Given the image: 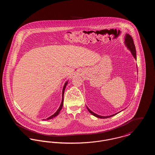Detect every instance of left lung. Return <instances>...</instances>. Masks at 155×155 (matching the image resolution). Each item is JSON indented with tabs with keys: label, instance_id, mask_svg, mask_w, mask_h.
<instances>
[{
	"label": "left lung",
	"instance_id": "8db88e82",
	"mask_svg": "<svg viewBox=\"0 0 155 155\" xmlns=\"http://www.w3.org/2000/svg\"><path fill=\"white\" fill-rule=\"evenodd\" d=\"M125 44L126 45V46H127V48L130 50V51L131 52L132 54H133L134 58L136 60L137 58H136V49H135V45L134 43V41H133V38L132 37L128 35V34H126L125 35ZM87 109L89 111V113H91L92 115H94V116L97 117H98V118H101V119H106V118H108V117H110L113 116H114L116 114H117L118 113H115L113 115H111V116H100L98 114H97L95 113H94V112H92L91 110H89L88 109V107H87Z\"/></svg>",
	"mask_w": 155,
	"mask_h": 155
}]
</instances>
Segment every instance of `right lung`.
I'll list each match as a JSON object with an SVG mask.
<instances>
[{
  "instance_id": "right-lung-1",
  "label": "right lung",
  "mask_w": 155,
  "mask_h": 155,
  "mask_svg": "<svg viewBox=\"0 0 155 155\" xmlns=\"http://www.w3.org/2000/svg\"><path fill=\"white\" fill-rule=\"evenodd\" d=\"M67 83H68V81H67L65 83V84H64V87H63V94H62V97H63V98H62V101H61V104H60V107H59V109H58V110L54 114H52V116H51L50 117H49L48 118H47V119L46 120H49V119H52L53 117H55V116H57L58 114H59V113H60V111H61V109H62V107H63V101H64V90H65V88H66V87L67 84Z\"/></svg>"
}]
</instances>
